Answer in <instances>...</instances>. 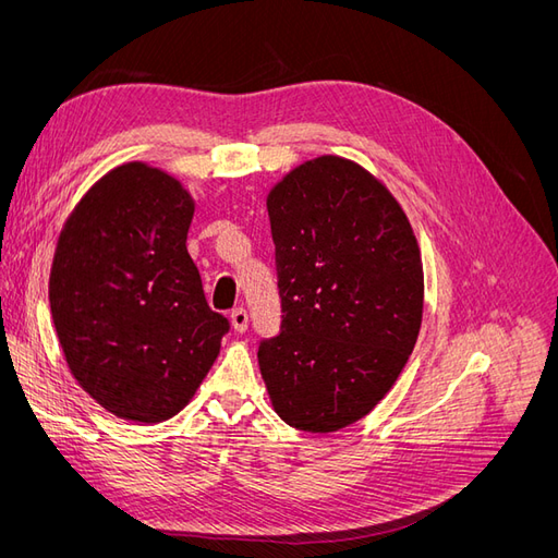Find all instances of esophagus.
Here are the masks:
<instances>
[{"mask_svg": "<svg viewBox=\"0 0 558 558\" xmlns=\"http://www.w3.org/2000/svg\"><path fill=\"white\" fill-rule=\"evenodd\" d=\"M230 320H232V328L238 332H244L248 328V314L244 307H238L230 312Z\"/></svg>", "mask_w": 558, "mask_h": 558, "instance_id": "esophagus-1", "label": "esophagus"}]
</instances>
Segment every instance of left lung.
Instances as JSON below:
<instances>
[{"mask_svg": "<svg viewBox=\"0 0 558 558\" xmlns=\"http://www.w3.org/2000/svg\"><path fill=\"white\" fill-rule=\"evenodd\" d=\"M279 335L258 365L275 412L305 433L363 418L416 344L424 269L396 197L361 165L320 156L267 195Z\"/></svg>", "mask_w": 558, "mask_h": 558, "instance_id": "obj_1", "label": "left lung"}]
</instances>
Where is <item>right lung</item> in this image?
Masks as SVG:
<instances>
[{"label": "right lung", "mask_w": 558, "mask_h": 558, "mask_svg": "<svg viewBox=\"0 0 558 558\" xmlns=\"http://www.w3.org/2000/svg\"><path fill=\"white\" fill-rule=\"evenodd\" d=\"M193 211L177 179L128 162L83 195L60 232L48 300L66 365L128 421L183 410L230 330L185 248Z\"/></svg>", "instance_id": "right-lung-1"}]
</instances>
